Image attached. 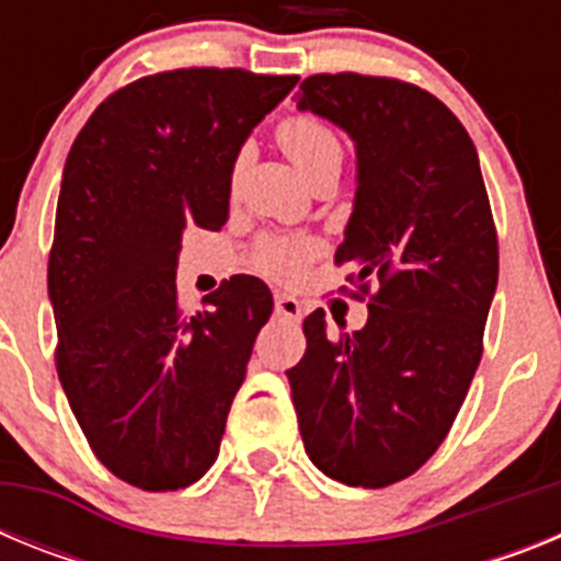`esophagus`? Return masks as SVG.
<instances>
[{"label":"esophagus","mask_w":561,"mask_h":561,"mask_svg":"<svg viewBox=\"0 0 561 561\" xmlns=\"http://www.w3.org/2000/svg\"><path fill=\"white\" fill-rule=\"evenodd\" d=\"M275 314L284 317V320H300V317H304V306H300V300H297V297L286 295V291H277Z\"/></svg>","instance_id":"esophagus-1"}]
</instances>
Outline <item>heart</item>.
Instances as JSON below:
<instances>
[{
  "instance_id": "b5f03b06",
  "label": "heart",
  "mask_w": 561,
  "mask_h": 561,
  "mask_svg": "<svg viewBox=\"0 0 561 561\" xmlns=\"http://www.w3.org/2000/svg\"><path fill=\"white\" fill-rule=\"evenodd\" d=\"M277 142L300 171L309 176L329 157H342V142L334 128L314 114H291L277 126ZM311 238H264L255 250V264L264 272L286 277L314 255Z\"/></svg>"
}]
</instances>
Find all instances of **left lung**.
I'll return each instance as SVG.
<instances>
[{
    "mask_svg": "<svg viewBox=\"0 0 561 561\" xmlns=\"http://www.w3.org/2000/svg\"><path fill=\"white\" fill-rule=\"evenodd\" d=\"M297 108L356 146V199L336 247L368 323L325 334L304 320L306 354L286 370L311 463L381 489L419 472L447 438L483 354L497 289V230L472 137L435 95L396 78L311 76Z\"/></svg>",
    "mask_w": 561,
    "mask_h": 561,
    "instance_id": "obj_1",
    "label": "left lung"
}]
</instances>
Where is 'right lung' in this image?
I'll use <instances>...</instances> for the list:
<instances>
[{"mask_svg": "<svg viewBox=\"0 0 561 561\" xmlns=\"http://www.w3.org/2000/svg\"><path fill=\"white\" fill-rule=\"evenodd\" d=\"M295 83L157 72L108 95L69 148L47 266L56 368L92 453L137 489H185L219 455L272 295L241 275L182 314V232L225 225L238 151Z\"/></svg>", "mask_w": 561, "mask_h": 561, "instance_id": "right-lung-1", "label": "right lung"}]
</instances>
